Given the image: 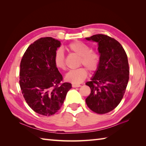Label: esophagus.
<instances>
[{
	"label": "esophagus",
	"instance_id": "esophagus-1",
	"mask_svg": "<svg viewBox=\"0 0 146 146\" xmlns=\"http://www.w3.org/2000/svg\"><path fill=\"white\" fill-rule=\"evenodd\" d=\"M80 86H81L80 84H73L72 85V87L73 88H76V87H80Z\"/></svg>",
	"mask_w": 146,
	"mask_h": 146
}]
</instances>
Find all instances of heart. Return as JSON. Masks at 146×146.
Listing matches in <instances>:
<instances>
[{
  "instance_id": "b5f03b06",
  "label": "heart",
  "mask_w": 146,
  "mask_h": 146,
  "mask_svg": "<svg viewBox=\"0 0 146 146\" xmlns=\"http://www.w3.org/2000/svg\"><path fill=\"white\" fill-rule=\"evenodd\" d=\"M66 49L68 51L79 56V65H84L90 71H95L98 69L100 62V55L98 52L91 49L86 43L80 41H74L68 44ZM53 60L55 66L58 69H66L65 57L61 49H59L55 52ZM87 75L86 68L80 67L68 72L65 76V80L73 84H78L84 81Z\"/></svg>"
}]
</instances>
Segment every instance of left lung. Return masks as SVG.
<instances>
[{"label": "left lung", "mask_w": 146, "mask_h": 146, "mask_svg": "<svg viewBox=\"0 0 146 146\" xmlns=\"http://www.w3.org/2000/svg\"><path fill=\"white\" fill-rule=\"evenodd\" d=\"M97 42L100 62L90 82L86 83L91 93L86 98L90 109L98 114L107 113L120 104L129 79L127 56L117 40L105 35L86 38Z\"/></svg>", "instance_id": "1"}]
</instances>
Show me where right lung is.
I'll use <instances>...</instances> for the list:
<instances>
[{"mask_svg": "<svg viewBox=\"0 0 146 146\" xmlns=\"http://www.w3.org/2000/svg\"><path fill=\"white\" fill-rule=\"evenodd\" d=\"M60 41L41 38L31 44L20 64L19 85L26 103L39 114L51 116L60 109L70 83H61L63 76L54 64V55Z\"/></svg>", "mask_w": 146, "mask_h": 146, "instance_id": "1", "label": "right lung"}]
</instances>
